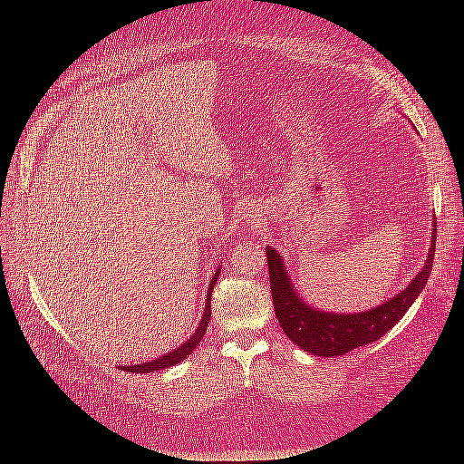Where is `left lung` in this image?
Instances as JSON below:
<instances>
[{
  "instance_id": "1",
  "label": "left lung",
  "mask_w": 464,
  "mask_h": 464,
  "mask_svg": "<svg viewBox=\"0 0 464 464\" xmlns=\"http://www.w3.org/2000/svg\"><path fill=\"white\" fill-rule=\"evenodd\" d=\"M433 254L435 228L424 269L395 298H391L377 307H372L368 312L329 314L302 302L285 269L283 257L276 254L275 247L269 246L266 247V263H269L271 294L280 327H283V331L294 344H298L305 353L323 358L343 356L358 346L382 339L391 327L397 325L399 319L409 312V307L420 296V292L424 290L428 276L431 273Z\"/></svg>"
}]
</instances>
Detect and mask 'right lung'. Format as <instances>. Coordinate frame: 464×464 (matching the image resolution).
<instances>
[{
  "mask_svg": "<svg viewBox=\"0 0 464 464\" xmlns=\"http://www.w3.org/2000/svg\"><path fill=\"white\" fill-rule=\"evenodd\" d=\"M218 275H220V266H218V271L213 275V280H210V285H208L207 302H205V312H203L199 327H198V331H195V333L189 336V339H188L184 344L178 346L176 350H172V353H168V354L157 358V360L145 362V363H137V366H121V370H128V372H133V373H150V372H157V370L170 368V366H174V363H179L181 360H186V358L193 353L195 346H198V344L201 343L203 334H205V331H207V325H208V321H210V294H213V288H215V283H217Z\"/></svg>",
  "mask_w": 464,
  "mask_h": 464,
  "instance_id": "right-lung-1",
  "label": "right lung"
}]
</instances>
